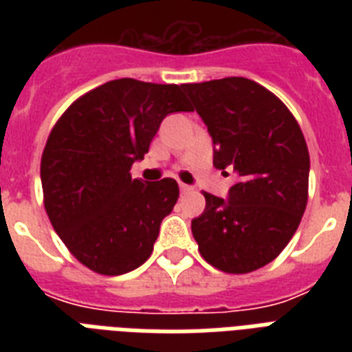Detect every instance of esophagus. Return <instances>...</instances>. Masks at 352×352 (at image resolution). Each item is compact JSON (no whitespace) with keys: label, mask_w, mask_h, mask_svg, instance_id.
I'll return each instance as SVG.
<instances>
[{"label":"esophagus","mask_w":352,"mask_h":352,"mask_svg":"<svg viewBox=\"0 0 352 352\" xmlns=\"http://www.w3.org/2000/svg\"><path fill=\"white\" fill-rule=\"evenodd\" d=\"M179 188H181L182 193H188L190 190H192V186H188V184H184V182H181V184H179Z\"/></svg>","instance_id":"34e87169"}]
</instances>
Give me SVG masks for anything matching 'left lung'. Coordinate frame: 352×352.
<instances>
[{"instance_id": "obj_1", "label": "left lung", "mask_w": 352, "mask_h": 352, "mask_svg": "<svg viewBox=\"0 0 352 352\" xmlns=\"http://www.w3.org/2000/svg\"><path fill=\"white\" fill-rule=\"evenodd\" d=\"M214 140V166L234 168L228 201L204 192L192 221L199 252L212 267L248 274L281 254L309 197V149L300 124L278 96L254 80L230 76L184 84Z\"/></svg>"}]
</instances>
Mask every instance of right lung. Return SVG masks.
I'll list each match as a JSON object with an SVG mask.
<instances>
[{
    "mask_svg": "<svg viewBox=\"0 0 352 352\" xmlns=\"http://www.w3.org/2000/svg\"><path fill=\"white\" fill-rule=\"evenodd\" d=\"M192 111L182 85L111 80L85 93L52 127L41 155L43 204L82 265L104 276L140 267L179 199L173 179H131L166 115Z\"/></svg>",
    "mask_w": 352,
    "mask_h": 352,
    "instance_id": "right-lung-1",
    "label": "right lung"
}]
</instances>
